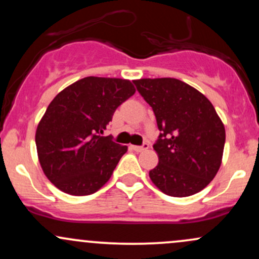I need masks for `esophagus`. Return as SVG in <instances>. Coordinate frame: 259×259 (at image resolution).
Masks as SVG:
<instances>
[{"mask_svg":"<svg viewBox=\"0 0 259 259\" xmlns=\"http://www.w3.org/2000/svg\"><path fill=\"white\" fill-rule=\"evenodd\" d=\"M132 148L134 151H136V152H142V151L147 150L148 144L147 142H144V145H141V146H132Z\"/></svg>","mask_w":259,"mask_h":259,"instance_id":"1","label":"esophagus"}]
</instances>
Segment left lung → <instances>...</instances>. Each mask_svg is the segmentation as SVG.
Returning a JSON list of instances; mask_svg holds the SVG:
<instances>
[{
	"label": "left lung",
	"instance_id": "8db88e82",
	"mask_svg": "<svg viewBox=\"0 0 259 259\" xmlns=\"http://www.w3.org/2000/svg\"><path fill=\"white\" fill-rule=\"evenodd\" d=\"M152 107L159 136L153 145L159 163L150 178L163 194L186 197L214 179L222 164L225 129L204 95L174 78L134 80Z\"/></svg>",
	"mask_w": 259,
	"mask_h": 259
}]
</instances>
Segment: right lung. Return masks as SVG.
<instances>
[{
    "label": "right lung",
    "mask_w": 259,
    "mask_h": 259,
    "mask_svg": "<svg viewBox=\"0 0 259 259\" xmlns=\"http://www.w3.org/2000/svg\"><path fill=\"white\" fill-rule=\"evenodd\" d=\"M134 94L129 80L88 76L52 100L35 142L45 175L61 191L91 195L109 180L127 147L102 134L115 109Z\"/></svg>",
    "instance_id": "obj_1"
}]
</instances>
